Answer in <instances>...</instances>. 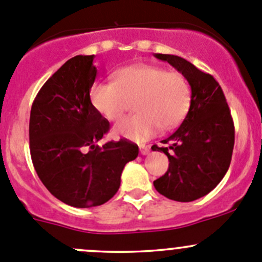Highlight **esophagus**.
I'll use <instances>...</instances> for the list:
<instances>
[{"instance_id":"esophagus-1","label":"esophagus","mask_w":262,"mask_h":262,"mask_svg":"<svg viewBox=\"0 0 262 262\" xmlns=\"http://www.w3.org/2000/svg\"><path fill=\"white\" fill-rule=\"evenodd\" d=\"M139 149H141L142 155H148L150 150V147L149 146H139Z\"/></svg>"}]
</instances>
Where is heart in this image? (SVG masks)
<instances>
[{
  "instance_id": "b5f03b06",
  "label": "heart",
  "mask_w": 262,
  "mask_h": 262,
  "mask_svg": "<svg viewBox=\"0 0 262 262\" xmlns=\"http://www.w3.org/2000/svg\"><path fill=\"white\" fill-rule=\"evenodd\" d=\"M92 106L109 121H116L134 101L137 114L121 120L115 133L146 141L158 128L170 130L184 120L190 107L189 82L176 71L153 64H132L114 73V82H95L89 92Z\"/></svg>"
}]
</instances>
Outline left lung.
<instances>
[{
  "label": "left lung",
  "mask_w": 262,
  "mask_h": 262,
  "mask_svg": "<svg viewBox=\"0 0 262 262\" xmlns=\"http://www.w3.org/2000/svg\"><path fill=\"white\" fill-rule=\"evenodd\" d=\"M182 73L191 87V101L181 125L153 150L168 157L167 172L153 181L156 190L176 202H192L210 192L228 171L234 146V125L215 78L184 58L155 54Z\"/></svg>",
  "instance_id": "obj_1"
}]
</instances>
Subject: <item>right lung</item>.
I'll list each match as a JSON object with an SVG mask.
<instances>
[{
  "instance_id": "add662e5",
  "label": "right lung",
  "mask_w": 262,
  "mask_h": 262,
  "mask_svg": "<svg viewBox=\"0 0 262 262\" xmlns=\"http://www.w3.org/2000/svg\"><path fill=\"white\" fill-rule=\"evenodd\" d=\"M96 73L94 55L71 58L43 84L30 112L34 168L50 194L75 208L112 199L124 166L139 152L124 138L97 146L110 124L90 101Z\"/></svg>"
}]
</instances>
